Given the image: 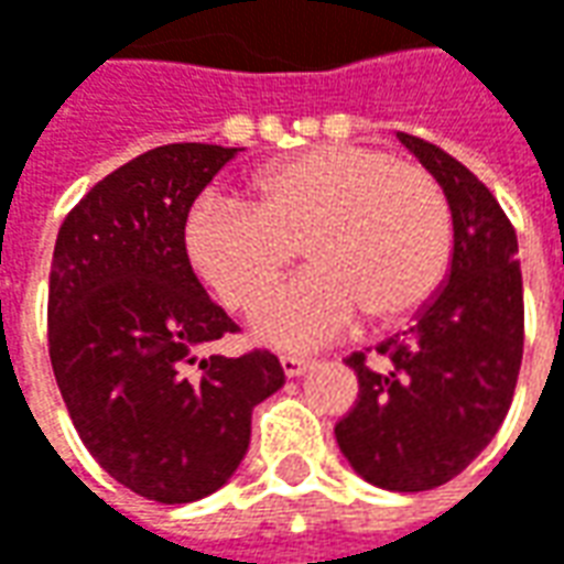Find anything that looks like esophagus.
Masks as SVG:
<instances>
[{
	"mask_svg": "<svg viewBox=\"0 0 564 564\" xmlns=\"http://www.w3.org/2000/svg\"><path fill=\"white\" fill-rule=\"evenodd\" d=\"M279 364H282V373H285V377H301V373H304V370H307L314 360L297 358V355H282V358H279Z\"/></svg>",
	"mask_w": 564,
	"mask_h": 564,
	"instance_id": "1",
	"label": "esophagus"
}]
</instances>
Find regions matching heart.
Masks as SVG:
<instances>
[{
    "label": "heart",
    "mask_w": 564,
    "mask_h": 564,
    "mask_svg": "<svg viewBox=\"0 0 564 564\" xmlns=\"http://www.w3.org/2000/svg\"><path fill=\"white\" fill-rule=\"evenodd\" d=\"M312 267L267 299L296 245ZM194 272L231 307L253 311V336L316 348L364 311L399 319L440 289L452 253V206L417 163L373 147L326 143L267 165L253 204L200 194L185 216Z\"/></svg>",
    "instance_id": "1"
}]
</instances>
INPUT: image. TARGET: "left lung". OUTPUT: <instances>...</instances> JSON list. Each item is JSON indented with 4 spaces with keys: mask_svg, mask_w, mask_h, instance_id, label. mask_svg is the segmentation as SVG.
I'll use <instances>...</instances> for the list:
<instances>
[{
    "mask_svg": "<svg viewBox=\"0 0 564 564\" xmlns=\"http://www.w3.org/2000/svg\"><path fill=\"white\" fill-rule=\"evenodd\" d=\"M399 141L443 185L455 248L445 285L417 323L345 360L358 404L336 423L348 465L367 484L421 492L458 477L499 433L524 355L518 238L489 187L436 143Z\"/></svg>",
    "mask_w": 564,
    "mask_h": 564,
    "instance_id": "1",
    "label": "left lung"
}]
</instances>
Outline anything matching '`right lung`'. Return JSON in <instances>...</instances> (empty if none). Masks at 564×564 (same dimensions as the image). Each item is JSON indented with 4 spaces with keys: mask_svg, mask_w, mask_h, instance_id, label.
<instances>
[{
    "mask_svg": "<svg viewBox=\"0 0 564 564\" xmlns=\"http://www.w3.org/2000/svg\"><path fill=\"white\" fill-rule=\"evenodd\" d=\"M238 153L165 143L90 187L58 228L50 360L80 443L143 499L182 506L226 484L250 411L285 386L270 351H197L238 326L191 270L185 216Z\"/></svg>",
    "mask_w": 564,
    "mask_h": 564,
    "instance_id": "add662e5",
    "label": "right lung"
}]
</instances>
